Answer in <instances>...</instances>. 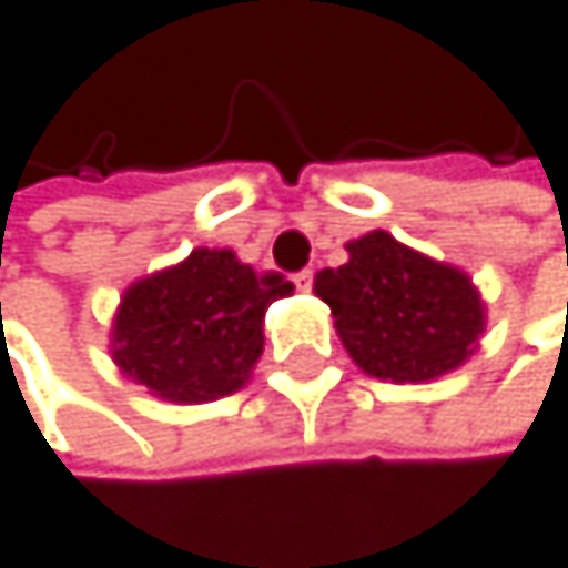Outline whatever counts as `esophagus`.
I'll list each match as a JSON object with an SVG mask.
<instances>
[{
  "mask_svg": "<svg viewBox=\"0 0 568 568\" xmlns=\"http://www.w3.org/2000/svg\"><path fill=\"white\" fill-rule=\"evenodd\" d=\"M296 290H300V293H310V290H313V268H303V272L296 275Z\"/></svg>",
  "mask_w": 568,
  "mask_h": 568,
  "instance_id": "34e87169",
  "label": "esophagus"
}]
</instances>
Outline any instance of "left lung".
Instances as JSON below:
<instances>
[{
	"label": "left lung",
	"instance_id": "8db88e82",
	"mask_svg": "<svg viewBox=\"0 0 568 568\" xmlns=\"http://www.w3.org/2000/svg\"><path fill=\"white\" fill-rule=\"evenodd\" d=\"M354 364L382 382H433L480 344L484 303L467 272L408 248L388 231L347 245L341 268L316 275Z\"/></svg>",
	"mask_w": 568,
	"mask_h": 568
}]
</instances>
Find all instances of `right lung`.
Returning <instances> with one entry per match:
<instances>
[{
  "label": "right lung",
  "mask_w": 568,
  "mask_h": 568,
  "mask_svg": "<svg viewBox=\"0 0 568 568\" xmlns=\"http://www.w3.org/2000/svg\"><path fill=\"white\" fill-rule=\"evenodd\" d=\"M290 293L293 282L258 275L227 248H193L125 290L112 357L125 378L166 402L224 398L248 382L265 344V310Z\"/></svg>",
  "instance_id": "1"
}]
</instances>
